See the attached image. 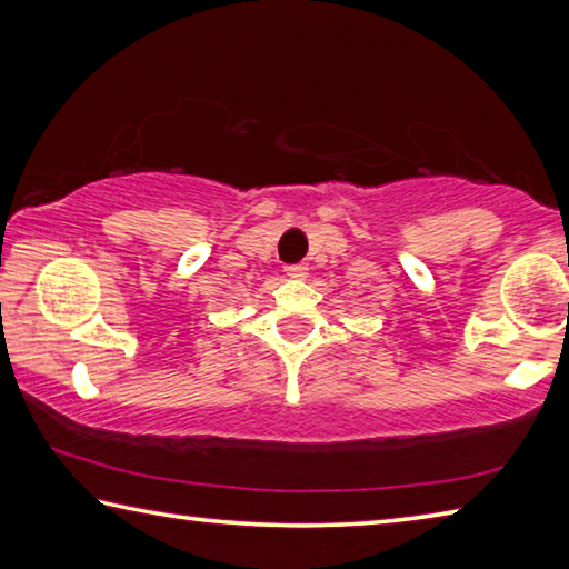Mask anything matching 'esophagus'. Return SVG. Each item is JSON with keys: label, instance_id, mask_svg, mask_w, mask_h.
<instances>
[{"label": "esophagus", "instance_id": "1", "mask_svg": "<svg viewBox=\"0 0 569 569\" xmlns=\"http://www.w3.org/2000/svg\"><path fill=\"white\" fill-rule=\"evenodd\" d=\"M284 274H287V279H305L307 277V267H302V264L284 267Z\"/></svg>", "mask_w": 569, "mask_h": 569}]
</instances>
